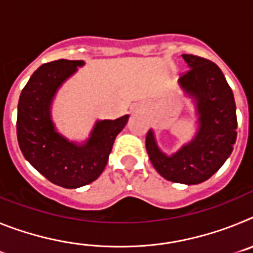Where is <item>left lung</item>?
Here are the masks:
<instances>
[{
	"label": "left lung",
	"instance_id": "8db88e82",
	"mask_svg": "<svg viewBox=\"0 0 253 253\" xmlns=\"http://www.w3.org/2000/svg\"><path fill=\"white\" fill-rule=\"evenodd\" d=\"M187 69L178 80L182 90L195 100L199 129L195 138L167 156L158 148L153 131L146 137L152 165L162 177L196 185L208 180L225 162L236 143V102L220 68L211 60L182 54Z\"/></svg>",
	"mask_w": 253,
	"mask_h": 253
}]
</instances>
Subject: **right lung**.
Masks as SVG:
<instances>
[{
  "label": "right lung",
  "mask_w": 253,
  "mask_h": 253,
  "mask_svg": "<svg viewBox=\"0 0 253 253\" xmlns=\"http://www.w3.org/2000/svg\"><path fill=\"white\" fill-rule=\"evenodd\" d=\"M84 60L58 59L33 73L17 106V140L24 157L50 182L66 189L91 184L104 171L116 135L129 115L97 120L84 144L69 142L55 130L50 106L58 88L84 66Z\"/></svg>",
  "instance_id": "obj_1"
}]
</instances>
